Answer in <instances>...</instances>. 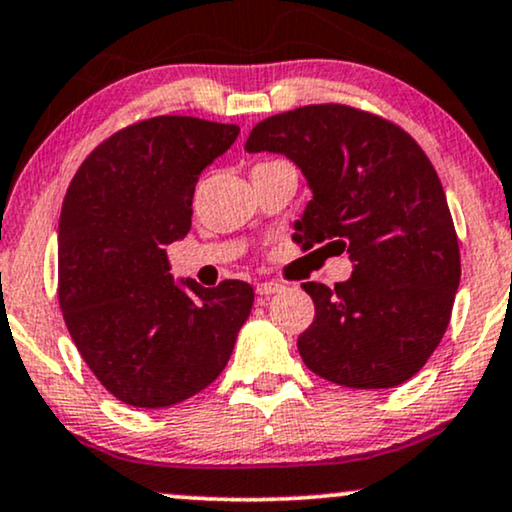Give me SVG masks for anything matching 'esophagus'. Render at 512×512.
<instances>
[{"label":"esophagus","mask_w":512,"mask_h":512,"mask_svg":"<svg viewBox=\"0 0 512 512\" xmlns=\"http://www.w3.org/2000/svg\"><path fill=\"white\" fill-rule=\"evenodd\" d=\"M282 289H285L282 282H261V285H256V294L258 296H270L275 292H282Z\"/></svg>","instance_id":"obj_1"}]
</instances>
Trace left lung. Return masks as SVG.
<instances>
[{
	"label": "left lung",
	"instance_id": "8db88e82",
	"mask_svg": "<svg viewBox=\"0 0 512 512\" xmlns=\"http://www.w3.org/2000/svg\"><path fill=\"white\" fill-rule=\"evenodd\" d=\"M246 151H275L306 175L301 249L339 246L353 273L334 289L301 285L315 318L299 353L315 375L389 389L418 372L451 320L460 249L437 170L406 130L346 104H311L261 121Z\"/></svg>",
	"mask_w": 512,
	"mask_h": 512
}]
</instances>
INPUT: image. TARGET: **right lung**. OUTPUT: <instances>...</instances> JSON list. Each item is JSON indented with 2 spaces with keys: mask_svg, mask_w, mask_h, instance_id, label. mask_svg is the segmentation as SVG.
I'll list each match as a JSON object with an SVG mask.
<instances>
[{
  "mask_svg": "<svg viewBox=\"0 0 512 512\" xmlns=\"http://www.w3.org/2000/svg\"><path fill=\"white\" fill-rule=\"evenodd\" d=\"M237 135V125L192 116L147 118L113 132L68 185L61 313L82 361L128 406L166 408L206 389L249 318V282L178 285L166 256L192 227L201 170Z\"/></svg>",
  "mask_w": 512,
  "mask_h": 512,
  "instance_id": "obj_1",
  "label": "right lung"
}]
</instances>
